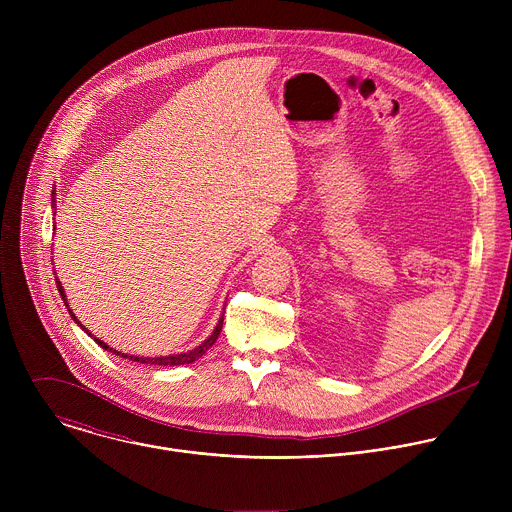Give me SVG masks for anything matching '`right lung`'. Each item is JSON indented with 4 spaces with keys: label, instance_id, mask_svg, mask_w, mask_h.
<instances>
[{
    "label": "right lung",
    "instance_id": "add662e5",
    "mask_svg": "<svg viewBox=\"0 0 512 512\" xmlns=\"http://www.w3.org/2000/svg\"><path fill=\"white\" fill-rule=\"evenodd\" d=\"M52 210H56V192L52 190ZM56 287H58V291H60V296H62V300H64V304H66V308H68V302H66V294H64V289H62V283L56 279ZM68 314L72 316V320H75L81 328H83V324L77 320V316L72 314V310L68 308ZM223 320H225V314L218 318V324H216V328L212 330V334L200 344V346H196L194 350H188V352H180V354H168V356H133V354H127V352H119V350H115V348H111L109 344H105L101 338H95L87 328H83L103 350H107V352H113V354H117V356H121V358H127V360H133V362H141V364H160V367H176V364H190V362H194V360H198L214 342H216V338H218V334H221V330H223Z\"/></svg>",
    "mask_w": 512,
    "mask_h": 512
}]
</instances>
